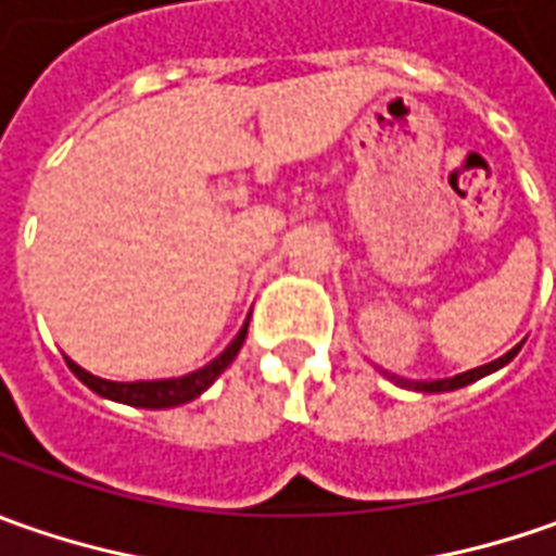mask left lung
Here are the masks:
<instances>
[{"label":"left lung","mask_w":556,"mask_h":556,"mask_svg":"<svg viewBox=\"0 0 556 556\" xmlns=\"http://www.w3.org/2000/svg\"><path fill=\"white\" fill-rule=\"evenodd\" d=\"M523 346V343H520ZM520 346H514L510 353L502 355V358H495V362H489V365H482V368H473V371H464L458 377H448V380H433V383H424V380H395V383H402V387H408V390H417V393H448V390H460V387H467V383H473V380H480L485 374L498 371L502 365H507L514 355L520 353Z\"/></svg>","instance_id":"obj_1"}]
</instances>
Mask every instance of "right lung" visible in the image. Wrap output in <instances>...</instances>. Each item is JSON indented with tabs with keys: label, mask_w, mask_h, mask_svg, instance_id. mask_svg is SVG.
I'll return each mask as SVG.
<instances>
[{
	"label": "right lung",
	"mask_w": 556,
	"mask_h": 556,
	"mask_svg": "<svg viewBox=\"0 0 556 556\" xmlns=\"http://www.w3.org/2000/svg\"><path fill=\"white\" fill-rule=\"evenodd\" d=\"M247 325L250 318L244 321V328L238 331V337L225 346L223 355H216L206 368L194 374H185V377H176V380H136V383H114V380H101L96 374L83 371L76 362L67 358V368L92 390V393L104 395V399H114V402H126V405H136V408H173V405H185L198 395L219 377V374L235 362V355L241 353L247 337Z\"/></svg>",
	"instance_id": "right-lung-1"
}]
</instances>
